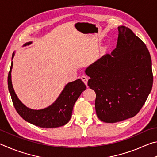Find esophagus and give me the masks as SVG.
Segmentation results:
<instances>
[{
    "label": "esophagus",
    "mask_w": 157,
    "mask_h": 157,
    "mask_svg": "<svg viewBox=\"0 0 157 157\" xmlns=\"http://www.w3.org/2000/svg\"><path fill=\"white\" fill-rule=\"evenodd\" d=\"M81 79L84 82V83L87 86V82H88V78H87V77L85 75H82L81 77Z\"/></svg>",
    "instance_id": "obj_1"
}]
</instances>
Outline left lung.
Listing matches in <instances>:
<instances>
[{
	"instance_id": "obj_1",
	"label": "left lung",
	"mask_w": 157,
	"mask_h": 157,
	"mask_svg": "<svg viewBox=\"0 0 157 157\" xmlns=\"http://www.w3.org/2000/svg\"><path fill=\"white\" fill-rule=\"evenodd\" d=\"M116 48L90 65L85 73L96 94L98 118L113 123L139 112L152 90V60L143 41L125 26H119Z\"/></svg>"
}]
</instances>
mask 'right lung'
<instances>
[{
    "instance_id": "1",
    "label": "right lung",
    "mask_w": 157,
    "mask_h": 157,
    "mask_svg": "<svg viewBox=\"0 0 157 157\" xmlns=\"http://www.w3.org/2000/svg\"><path fill=\"white\" fill-rule=\"evenodd\" d=\"M31 44L32 42H28L23 45V46ZM14 56V52L12 54V59ZM12 66L13 62H12L7 82L13 105L17 113L25 121L42 128H55L68 123L72 116L74 105L82 93L86 89V85L84 82L80 79L69 82L66 85L59 96L51 105L42 109H32L23 105L15 94L11 79Z\"/></svg>"
}]
</instances>
